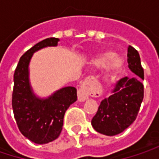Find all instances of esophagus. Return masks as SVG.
<instances>
[{
  "instance_id": "obj_1",
  "label": "esophagus",
  "mask_w": 159,
  "mask_h": 159,
  "mask_svg": "<svg viewBox=\"0 0 159 159\" xmlns=\"http://www.w3.org/2000/svg\"><path fill=\"white\" fill-rule=\"evenodd\" d=\"M98 94L99 92L97 87V81L93 76H89L84 80L80 86L79 90L77 92L78 100L80 102H83L86 100L89 96L98 97Z\"/></svg>"
}]
</instances>
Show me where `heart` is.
Masks as SVG:
<instances>
[{
  "mask_svg": "<svg viewBox=\"0 0 159 159\" xmlns=\"http://www.w3.org/2000/svg\"><path fill=\"white\" fill-rule=\"evenodd\" d=\"M92 64L99 69L109 66L107 75H105V81L111 84L117 79L118 75L123 70L125 59L121 56H118L114 50H106L98 54L92 61Z\"/></svg>",
  "mask_w": 159,
  "mask_h": 159,
  "instance_id": "1",
  "label": "heart"
}]
</instances>
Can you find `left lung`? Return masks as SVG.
I'll return each instance as SVG.
<instances>
[{
    "mask_svg": "<svg viewBox=\"0 0 159 159\" xmlns=\"http://www.w3.org/2000/svg\"><path fill=\"white\" fill-rule=\"evenodd\" d=\"M128 67L133 77H123L116 84L111 96L100 102L91 120L99 134L113 136L122 133L136 119L143 98V69L138 51L128 47Z\"/></svg>",
    "mask_w": 159,
    "mask_h": 159,
    "instance_id": "obj_1",
    "label": "left lung"
}]
</instances>
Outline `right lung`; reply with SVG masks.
I'll return each instance as SVG.
<instances>
[{"instance_id":"add662e5","label":"right lung","mask_w":159,"mask_h":159,"mask_svg":"<svg viewBox=\"0 0 159 159\" xmlns=\"http://www.w3.org/2000/svg\"><path fill=\"white\" fill-rule=\"evenodd\" d=\"M59 39H46L28 49L19 60L14 75L12 106L22 134L35 143H48L57 139L62 130L67 109L77 100L76 88L66 86L51 96L40 98L29 82V63L33 54L47 47H56Z\"/></svg>"}]
</instances>
